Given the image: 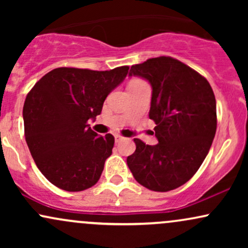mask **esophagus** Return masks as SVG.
I'll list each match as a JSON object with an SVG mask.
<instances>
[{
  "instance_id": "obj_1",
  "label": "esophagus",
  "mask_w": 248,
  "mask_h": 248,
  "mask_svg": "<svg viewBox=\"0 0 248 248\" xmlns=\"http://www.w3.org/2000/svg\"><path fill=\"white\" fill-rule=\"evenodd\" d=\"M114 139H115V142H116V143H118V142H120V141L124 140V136H121L120 134H115V135H114Z\"/></svg>"
}]
</instances>
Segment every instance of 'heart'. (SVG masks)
Listing matches in <instances>:
<instances>
[{
	"label": "heart",
	"mask_w": 248,
	"mask_h": 248,
	"mask_svg": "<svg viewBox=\"0 0 248 248\" xmlns=\"http://www.w3.org/2000/svg\"><path fill=\"white\" fill-rule=\"evenodd\" d=\"M140 82H143V81H142V80H138V79H136V80L130 81V84H129V85H132V84H140Z\"/></svg>",
	"instance_id": "b5f03b06"
}]
</instances>
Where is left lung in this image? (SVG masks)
<instances>
[{"mask_svg": "<svg viewBox=\"0 0 248 248\" xmlns=\"http://www.w3.org/2000/svg\"><path fill=\"white\" fill-rule=\"evenodd\" d=\"M129 76L152 85L149 118L156 124L158 143L134 139L127 157L134 178L147 189L166 192L186 184L197 172L217 129L216 98L209 81L171 57L150 58L133 65Z\"/></svg>", "mask_w": 248, "mask_h": 248, "instance_id": "left-lung-1", "label": "left lung"}]
</instances>
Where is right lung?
<instances>
[{"label":"right lung","mask_w":248,"mask_h":248,"mask_svg":"<svg viewBox=\"0 0 248 248\" xmlns=\"http://www.w3.org/2000/svg\"><path fill=\"white\" fill-rule=\"evenodd\" d=\"M128 66L109 71L58 67L36 82L23 107L25 141L43 175L65 191H82L100 178L114 136L87 124L126 78Z\"/></svg>","instance_id":"right-lung-1"}]
</instances>
